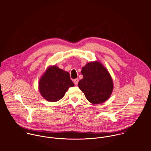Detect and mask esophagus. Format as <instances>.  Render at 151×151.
<instances>
[{
	"mask_svg": "<svg viewBox=\"0 0 151 151\" xmlns=\"http://www.w3.org/2000/svg\"><path fill=\"white\" fill-rule=\"evenodd\" d=\"M78 82H79V79H75L73 80V83H74V84H75L76 86L78 85Z\"/></svg>",
	"mask_w": 151,
	"mask_h": 151,
	"instance_id": "1",
	"label": "esophagus"
}]
</instances>
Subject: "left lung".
Here are the masks:
<instances>
[{"label":"left lung","instance_id":"obj_1","mask_svg":"<svg viewBox=\"0 0 151 151\" xmlns=\"http://www.w3.org/2000/svg\"><path fill=\"white\" fill-rule=\"evenodd\" d=\"M81 73L83 78L79 81L78 86L89 102L99 104L109 98L114 88L112 79L100 63H87L82 68Z\"/></svg>","mask_w":151,"mask_h":151}]
</instances>
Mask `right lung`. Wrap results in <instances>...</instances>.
<instances>
[{"label":"right lung","mask_w":151,"mask_h":151,"mask_svg":"<svg viewBox=\"0 0 151 151\" xmlns=\"http://www.w3.org/2000/svg\"><path fill=\"white\" fill-rule=\"evenodd\" d=\"M74 86L69 73L59 68H49L40 79L39 88L42 97L51 102L58 101L63 98L68 89Z\"/></svg>","instance_id":"obj_1"}]
</instances>
